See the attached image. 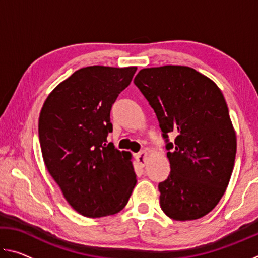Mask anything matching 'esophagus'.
Instances as JSON below:
<instances>
[{"label": "esophagus", "mask_w": 258, "mask_h": 258, "mask_svg": "<svg viewBox=\"0 0 258 258\" xmlns=\"http://www.w3.org/2000/svg\"><path fill=\"white\" fill-rule=\"evenodd\" d=\"M147 151H141V152H139V154L135 156V158H137V161L138 163L141 165V166H145L146 165V163H147Z\"/></svg>", "instance_id": "34e87169"}]
</instances>
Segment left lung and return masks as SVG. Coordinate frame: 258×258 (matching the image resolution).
I'll return each mask as SVG.
<instances>
[{"mask_svg": "<svg viewBox=\"0 0 258 258\" xmlns=\"http://www.w3.org/2000/svg\"><path fill=\"white\" fill-rule=\"evenodd\" d=\"M134 84L155 110L168 150L171 173L158 184L161 209L175 221L207 215L224 195L237 152L221 90L185 66L141 69Z\"/></svg>", "mask_w": 258, "mask_h": 258, "instance_id": "obj_1", "label": "left lung"}]
</instances>
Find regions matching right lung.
Listing matches in <instances>:
<instances>
[{
  "label": "right lung",
  "instance_id": "obj_1",
  "mask_svg": "<svg viewBox=\"0 0 258 258\" xmlns=\"http://www.w3.org/2000/svg\"><path fill=\"white\" fill-rule=\"evenodd\" d=\"M137 67L82 68L55 87L38 120L47 171L76 212L102 217L120 212L137 183L130 152L108 143L110 110Z\"/></svg>",
  "mask_w": 258,
  "mask_h": 258
}]
</instances>
